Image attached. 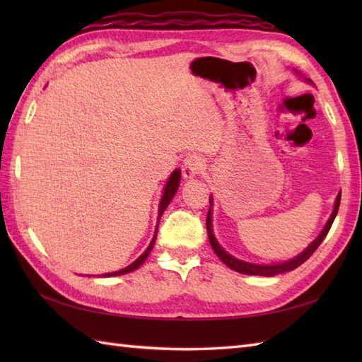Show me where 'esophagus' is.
Instances as JSON below:
<instances>
[{
    "label": "esophagus",
    "instance_id": "obj_1",
    "mask_svg": "<svg viewBox=\"0 0 362 362\" xmlns=\"http://www.w3.org/2000/svg\"><path fill=\"white\" fill-rule=\"evenodd\" d=\"M205 166V161L199 157V156H188L185 160H183L182 165V174L185 179H191L197 174L202 173V169Z\"/></svg>",
    "mask_w": 362,
    "mask_h": 362
}]
</instances>
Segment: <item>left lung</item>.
<instances>
[{"label":"left lung","instance_id":"1","mask_svg":"<svg viewBox=\"0 0 362 362\" xmlns=\"http://www.w3.org/2000/svg\"><path fill=\"white\" fill-rule=\"evenodd\" d=\"M339 204H341V193L337 194V197H336L334 210L332 213V216H329L327 226L324 227V230H322V233L310 244V247H306L305 252L300 253L298 257H296L294 259L286 261V263H281V264H269V266L267 264H250V263H245V261L233 258L232 255H228V253L218 244L216 238H214V235H213V230H211V211H209V214H206V233H209V240H210V244H211L214 253H216L222 263L227 264L230 269H233V271L240 272V274H245V275L274 276V275H279V274H283V272L294 271L296 267H298L300 264H303L305 261L308 259L314 252H316V249L319 247L320 243L325 240V236L328 235L329 228H332V226H333V221L336 218L337 210H339Z\"/></svg>","mask_w":362,"mask_h":362}]
</instances>
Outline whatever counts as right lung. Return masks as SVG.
Here are the masks:
<instances>
[{
  "label": "right lung",
  "mask_w": 362,
  "mask_h": 362,
  "mask_svg": "<svg viewBox=\"0 0 362 362\" xmlns=\"http://www.w3.org/2000/svg\"><path fill=\"white\" fill-rule=\"evenodd\" d=\"M179 182H180V171L179 169H175V171L171 174V177H169V180H168V183H166V187H165V193H163V197H161V201H160V209H158V219L161 218V214H163V211L166 210V206L169 205V202L173 201V197H174V194H175V191H177V188H179ZM158 227V226H157ZM156 238H157V230H156V235H153V238H152V241H151V244H149V247L144 250V253L143 255H140L138 257L132 264H129L127 267H124V269H121V271H117V272H109V274H104V276H117V275H122V274H127V272H132V271H135V269H138L140 267L143 263H144V259L148 258V255L151 253V250H152V247H153V243H156Z\"/></svg>",
  "instance_id": "1"
}]
</instances>
